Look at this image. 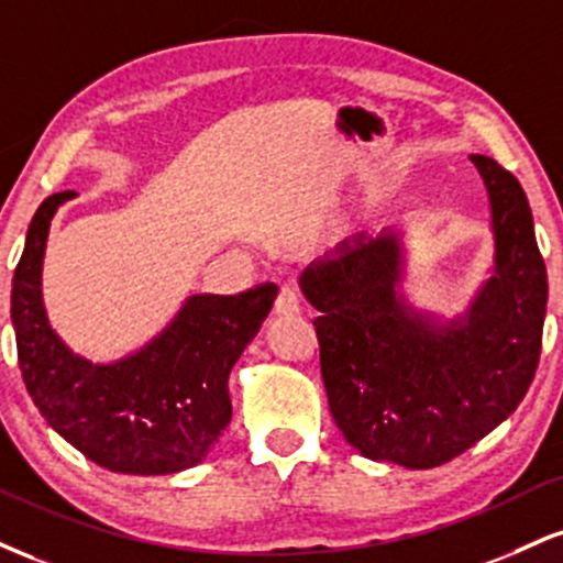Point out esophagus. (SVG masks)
Masks as SVG:
<instances>
[{
    "instance_id": "obj_1",
    "label": "esophagus",
    "mask_w": 563,
    "mask_h": 563,
    "mask_svg": "<svg viewBox=\"0 0 563 563\" xmlns=\"http://www.w3.org/2000/svg\"><path fill=\"white\" fill-rule=\"evenodd\" d=\"M303 309V299H301V294L296 288H290V286H283L280 288V294H277V299H275V311L277 314H299V311Z\"/></svg>"
}]
</instances>
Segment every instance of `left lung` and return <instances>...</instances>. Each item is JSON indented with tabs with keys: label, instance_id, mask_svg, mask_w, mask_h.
<instances>
[{
	"label": "left lung",
	"instance_id": "1",
	"mask_svg": "<svg viewBox=\"0 0 563 563\" xmlns=\"http://www.w3.org/2000/svg\"><path fill=\"white\" fill-rule=\"evenodd\" d=\"M490 199L496 267L456 320L417 311L401 288L393 233H358L311 264L301 290L314 320L330 415L349 445L406 470H432L496 430L517 409L540 362L545 262L519 180L472 154Z\"/></svg>",
	"mask_w": 563,
	"mask_h": 563
}]
</instances>
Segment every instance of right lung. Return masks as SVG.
Masks as SVG:
<instances>
[{
    "label": "right lung",
    "mask_w": 563,
    "mask_h": 563,
    "mask_svg": "<svg viewBox=\"0 0 563 563\" xmlns=\"http://www.w3.org/2000/svg\"><path fill=\"white\" fill-rule=\"evenodd\" d=\"M73 191L52 194L33 214L12 277L18 364L54 432L93 464L120 475H175L201 464L230 424L228 377L260 333L275 283L235 296H188L175 320L135 354L93 364L52 330L42 264L52 217Z\"/></svg>",
    "instance_id": "1"
}]
</instances>
